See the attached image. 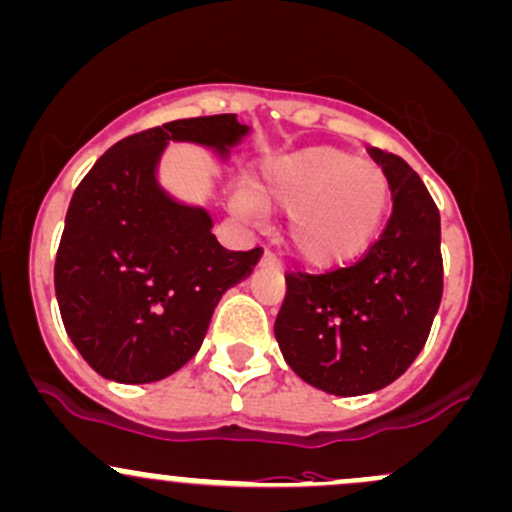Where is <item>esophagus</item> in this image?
I'll return each instance as SVG.
<instances>
[{
    "mask_svg": "<svg viewBox=\"0 0 512 512\" xmlns=\"http://www.w3.org/2000/svg\"><path fill=\"white\" fill-rule=\"evenodd\" d=\"M274 262H277V260H274V257L269 255V252H265V255H262V260H260V265H262V267H272Z\"/></svg>",
    "mask_w": 512,
    "mask_h": 512,
    "instance_id": "1",
    "label": "esophagus"
}]
</instances>
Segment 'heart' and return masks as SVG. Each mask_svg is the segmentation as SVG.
Returning <instances> with one entry per match:
<instances>
[{"label": "heart", "instance_id": "1", "mask_svg": "<svg viewBox=\"0 0 512 512\" xmlns=\"http://www.w3.org/2000/svg\"><path fill=\"white\" fill-rule=\"evenodd\" d=\"M233 204L247 218L286 209L284 245L311 269H338L379 238L391 209V184L379 165L333 145L262 157Z\"/></svg>", "mask_w": 512, "mask_h": 512}]
</instances>
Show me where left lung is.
<instances>
[{
    "label": "left lung",
    "instance_id": "left-lung-1",
    "mask_svg": "<svg viewBox=\"0 0 512 512\" xmlns=\"http://www.w3.org/2000/svg\"><path fill=\"white\" fill-rule=\"evenodd\" d=\"M391 184L384 233L357 265L289 274L274 323L284 362L333 396L374 393L406 372L430 335L442 299L440 213L398 155L372 148Z\"/></svg>",
    "mask_w": 512,
    "mask_h": 512
}]
</instances>
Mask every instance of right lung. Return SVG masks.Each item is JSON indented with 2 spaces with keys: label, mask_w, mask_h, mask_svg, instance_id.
I'll return each mask as SVG.
<instances>
[{
  "label": "right lung",
  "mask_w": 512,
  "mask_h": 512,
  "mask_svg": "<svg viewBox=\"0 0 512 512\" xmlns=\"http://www.w3.org/2000/svg\"><path fill=\"white\" fill-rule=\"evenodd\" d=\"M250 131L235 114L150 128L106 150L72 194L55 296L72 345L99 376L150 384L182 369L221 296L252 274L260 247L218 245L211 213L174 199L157 177L170 143L201 145L223 165Z\"/></svg>",
  "instance_id": "obj_1"
}]
</instances>
